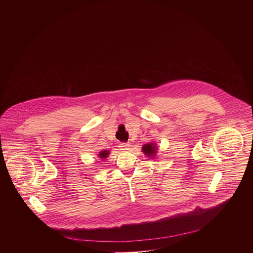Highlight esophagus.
<instances>
[{
  "mask_svg": "<svg viewBox=\"0 0 253 253\" xmlns=\"http://www.w3.org/2000/svg\"><path fill=\"white\" fill-rule=\"evenodd\" d=\"M119 147H120L121 150H128L130 148V144H128V143H121Z\"/></svg>",
  "mask_w": 253,
  "mask_h": 253,
  "instance_id": "34e87169",
  "label": "esophagus"
}]
</instances>
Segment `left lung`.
Instances as JSON below:
<instances>
[{"label":"left lung","mask_w":253,"mask_h":253,"mask_svg":"<svg viewBox=\"0 0 253 253\" xmlns=\"http://www.w3.org/2000/svg\"><path fill=\"white\" fill-rule=\"evenodd\" d=\"M142 151L144 152L145 155H147L148 157H155L156 152H157V147L154 143H150V144H145L142 147Z\"/></svg>","instance_id":"8db88e82"}]
</instances>
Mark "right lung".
<instances>
[{
	"label": "right lung",
	"instance_id": "1",
	"mask_svg": "<svg viewBox=\"0 0 253 253\" xmlns=\"http://www.w3.org/2000/svg\"><path fill=\"white\" fill-rule=\"evenodd\" d=\"M108 151H103V152H100L98 156H99V157H101V158H106V157H108Z\"/></svg>",
	"mask_w": 253,
	"mask_h": 253
}]
</instances>
